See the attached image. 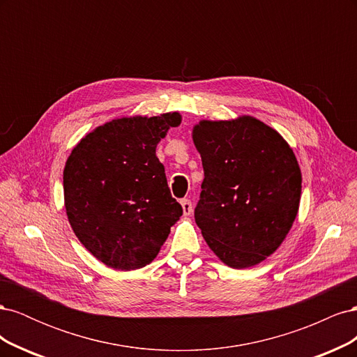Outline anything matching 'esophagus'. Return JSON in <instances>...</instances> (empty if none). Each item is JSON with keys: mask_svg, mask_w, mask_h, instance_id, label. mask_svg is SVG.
<instances>
[{"mask_svg": "<svg viewBox=\"0 0 357 357\" xmlns=\"http://www.w3.org/2000/svg\"><path fill=\"white\" fill-rule=\"evenodd\" d=\"M180 204H181V208H183V214L190 215L192 214V202L189 199H183Z\"/></svg>", "mask_w": 357, "mask_h": 357, "instance_id": "obj_1", "label": "esophagus"}]
</instances>
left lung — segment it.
<instances>
[{
  "instance_id": "1",
  "label": "left lung",
  "mask_w": 357,
  "mask_h": 357,
  "mask_svg": "<svg viewBox=\"0 0 357 357\" xmlns=\"http://www.w3.org/2000/svg\"><path fill=\"white\" fill-rule=\"evenodd\" d=\"M192 138L204 181L195 222L220 261L243 269L282 245L301 201V168L275 129L253 116L201 121Z\"/></svg>"
}]
</instances>
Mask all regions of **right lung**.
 Masks as SVG:
<instances>
[{
  "mask_svg": "<svg viewBox=\"0 0 357 357\" xmlns=\"http://www.w3.org/2000/svg\"><path fill=\"white\" fill-rule=\"evenodd\" d=\"M177 112L114 119L86 134L63 168V201L79 241L119 271L149 265L183 214L156 146Z\"/></svg>",
  "mask_w": 357,
  "mask_h": 357,
  "instance_id": "add662e5",
  "label": "right lung"
}]
</instances>
